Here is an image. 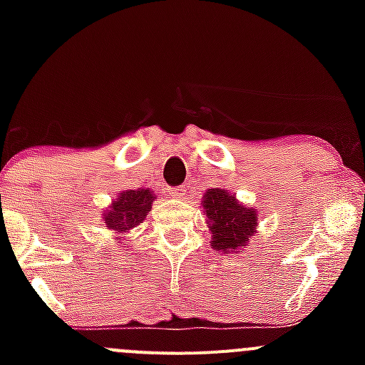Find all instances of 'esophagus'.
Masks as SVG:
<instances>
[{"label": "esophagus", "instance_id": "obj_1", "mask_svg": "<svg viewBox=\"0 0 365 365\" xmlns=\"http://www.w3.org/2000/svg\"><path fill=\"white\" fill-rule=\"evenodd\" d=\"M169 194H171L173 197H176V200H183V196L187 194V189L183 185L173 187V189H169Z\"/></svg>", "mask_w": 365, "mask_h": 365}]
</instances>
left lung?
I'll list each match as a JSON object with an SVG mask.
<instances>
[{
    "label": "left lung",
    "instance_id": "left-lung-1",
    "mask_svg": "<svg viewBox=\"0 0 365 365\" xmlns=\"http://www.w3.org/2000/svg\"><path fill=\"white\" fill-rule=\"evenodd\" d=\"M206 224L212 231V245L215 251L238 252L242 245L256 233L257 213L238 203L226 189H208L203 196Z\"/></svg>",
    "mask_w": 365,
    "mask_h": 365
}]
</instances>
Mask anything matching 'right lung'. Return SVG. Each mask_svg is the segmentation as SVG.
I'll list each match as a JSON object with an SVG mask.
<instances>
[{
    "label": "right lung",
    "instance_id": "obj_1",
    "mask_svg": "<svg viewBox=\"0 0 365 365\" xmlns=\"http://www.w3.org/2000/svg\"><path fill=\"white\" fill-rule=\"evenodd\" d=\"M153 200L155 196L148 189L123 190L118 194L108 212H104L106 227L116 235L127 233L145 220L152 210Z\"/></svg>",
    "mask_w": 365,
    "mask_h": 365
}]
</instances>
